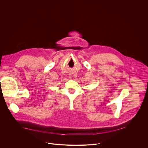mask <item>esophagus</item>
I'll return each instance as SVG.
<instances>
[{
  "mask_svg": "<svg viewBox=\"0 0 148 148\" xmlns=\"http://www.w3.org/2000/svg\"><path fill=\"white\" fill-rule=\"evenodd\" d=\"M71 77H70V78H71Z\"/></svg>",
  "mask_w": 148,
  "mask_h": 148,
  "instance_id": "1",
  "label": "esophagus"
}]
</instances>
